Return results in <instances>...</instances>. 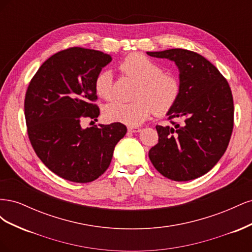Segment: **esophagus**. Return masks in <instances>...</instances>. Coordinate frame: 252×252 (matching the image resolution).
<instances>
[{"instance_id": "obj_1", "label": "esophagus", "mask_w": 252, "mask_h": 252, "mask_svg": "<svg viewBox=\"0 0 252 252\" xmlns=\"http://www.w3.org/2000/svg\"><path fill=\"white\" fill-rule=\"evenodd\" d=\"M127 130H128V132H130V133H134V132H139L141 129L140 128H138V127H132V126H130V127H128L127 128Z\"/></svg>"}]
</instances>
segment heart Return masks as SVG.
<instances>
[{"label": "heart", "instance_id": "1", "mask_svg": "<svg viewBox=\"0 0 252 252\" xmlns=\"http://www.w3.org/2000/svg\"><path fill=\"white\" fill-rule=\"evenodd\" d=\"M120 70L136 81L133 103L112 102L104 109V117L111 122L128 126H139L152 113L162 116L177 103L181 83L177 75L163 70V67L142 53H131L120 64ZM94 90L104 100L114 95V80L110 70H101L94 79Z\"/></svg>", "mask_w": 252, "mask_h": 252}]
</instances>
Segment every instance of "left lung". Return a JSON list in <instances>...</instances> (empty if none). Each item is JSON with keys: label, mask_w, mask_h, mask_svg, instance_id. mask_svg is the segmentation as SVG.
I'll return each instance as SVG.
<instances>
[{"label": "left lung", "mask_w": 252, "mask_h": 252, "mask_svg": "<svg viewBox=\"0 0 252 252\" xmlns=\"http://www.w3.org/2000/svg\"><path fill=\"white\" fill-rule=\"evenodd\" d=\"M147 55L173 61L181 83L178 101L167 112L172 126H156L158 142L148 152L150 161L172 181L200 178L219 162L230 141L234 108L229 84L196 52L175 48Z\"/></svg>", "instance_id": "left-lung-1"}]
</instances>
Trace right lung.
I'll list each match as a JSON object with an SVG mask.
<instances>
[{"label":"right lung","mask_w":252,"mask_h":252,"mask_svg":"<svg viewBox=\"0 0 252 252\" xmlns=\"http://www.w3.org/2000/svg\"><path fill=\"white\" fill-rule=\"evenodd\" d=\"M111 60L102 51L68 48L45 61L28 85L29 141L48 169L70 182L89 183L102 175L127 132L122 123L81 127V120L96 121L100 114L94 79Z\"/></svg>","instance_id":"add662e5"}]
</instances>
